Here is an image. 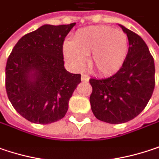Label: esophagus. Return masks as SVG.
I'll return each mask as SVG.
<instances>
[{"label": "esophagus", "instance_id": "1", "mask_svg": "<svg viewBox=\"0 0 159 159\" xmlns=\"http://www.w3.org/2000/svg\"><path fill=\"white\" fill-rule=\"evenodd\" d=\"M81 80L82 81H89V77L87 74H82L81 75Z\"/></svg>", "mask_w": 159, "mask_h": 159}]
</instances>
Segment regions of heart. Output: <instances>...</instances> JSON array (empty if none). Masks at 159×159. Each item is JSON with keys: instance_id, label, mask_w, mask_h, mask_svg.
Segmentation results:
<instances>
[{"instance_id": "1", "label": "heart", "mask_w": 159, "mask_h": 159, "mask_svg": "<svg viewBox=\"0 0 159 159\" xmlns=\"http://www.w3.org/2000/svg\"><path fill=\"white\" fill-rule=\"evenodd\" d=\"M63 56L76 71L82 70L90 55V66L100 75L108 76L119 71L124 64L129 39L125 32L108 26H90L80 29L72 40L63 43Z\"/></svg>"}]
</instances>
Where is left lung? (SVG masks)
I'll use <instances>...</instances> for the list:
<instances>
[{
    "mask_svg": "<svg viewBox=\"0 0 159 159\" xmlns=\"http://www.w3.org/2000/svg\"><path fill=\"white\" fill-rule=\"evenodd\" d=\"M129 39L126 61L119 71L103 79H90L91 110L97 119L110 123L128 122L146 108L155 88L152 55L139 35L119 25Z\"/></svg>",
    "mask_w": 159,
    "mask_h": 159,
    "instance_id": "left-lung-1",
    "label": "left lung"
}]
</instances>
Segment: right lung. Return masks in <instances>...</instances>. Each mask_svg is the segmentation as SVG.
<instances>
[{"label":"right lung","instance_id":"right-lung-1","mask_svg":"<svg viewBox=\"0 0 159 159\" xmlns=\"http://www.w3.org/2000/svg\"><path fill=\"white\" fill-rule=\"evenodd\" d=\"M75 24H45L21 37L8 58L7 95L30 122L50 124L64 118L80 83V74L67 71L63 61V42Z\"/></svg>","mask_w":159,"mask_h":159}]
</instances>
